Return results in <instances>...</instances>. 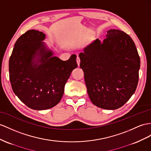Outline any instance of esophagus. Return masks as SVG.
Wrapping results in <instances>:
<instances>
[{
    "label": "esophagus",
    "instance_id": "1",
    "mask_svg": "<svg viewBox=\"0 0 151 151\" xmlns=\"http://www.w3.org/2000/svg\"><path fill=\"white\" fill-rule=\"evenodd\" d=\"M76 63H77V64H78V65L79 66L80 65V59L79 57H77V59H76Z\"/></svg>",
    "mask_w": 151,
    "mask_h": 151
}]
</instances>
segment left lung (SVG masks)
Returning a JSON list of instances; mask_svg holds the SVG:
<instances>
[{
  "label": "left lung",
  "instance_id": "left-lung-1",
  "mask_svg": "<svg viewBox=\"0 0 151 151\" xmlns=\"http://www.w3.org/2000/svg\"><path fill=\"white\" fill-rule=\"evenodd\" d=\"M79 57L88 94L94 105L117 109L136 91L140 59L128 34L117 29L108 30L103 42L96 39Z\"/></svg>",
  "mask_w": 151,
  "mask_h": 151
}]
</instances>
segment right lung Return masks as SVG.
<instances>
[{"label": "right lung", "instance_id": "1", "mask_svg": "<svg viewBox=\"0 0 151 151\" xmlns=\"http://www.w3.org/2000/svg\"><path fill=\"white\" fill-rule=\"evenodd\" d=\"M45 38L42 32L27 30L15 42L9 61L14 93L30 109L37 110L51 109L60 102L65 83L78 66L74 54L65 61L53 57L42 41Z\"/></svg>", "mask_w": 151, "mask_h": 151}]
</instances>
